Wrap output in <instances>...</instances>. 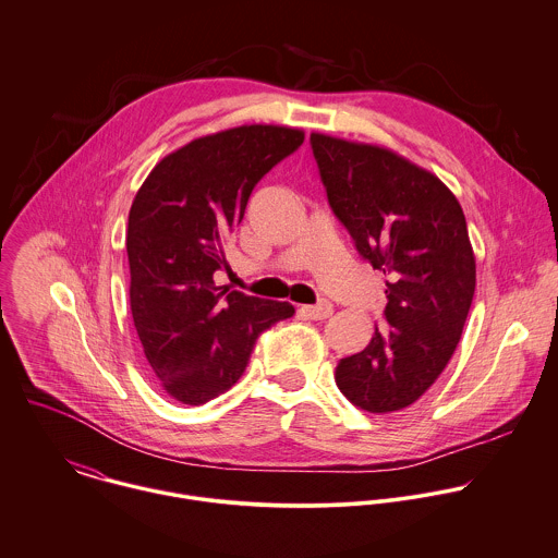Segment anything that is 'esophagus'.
I'll list each match as a JSON object with an SVG mask.
<instances>
[{"label": "esophagus", "mask_w": 558, "mask_h": 558, "mask_svg": "<svg viewBox=\"0 0 558 558\" xmlns=\"http://www.w3.org/2000/svg\"><path fill=\"white\" fill-rule=\"evenodd\" d=\"M299 314L310 318V320H323V318H329L333 314V305L329 301H320L316 305H303L299 310Z\"/></svg>", "instance_id": "1"}]
</instances>
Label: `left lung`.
<instances>
[{
	"label": "left lung",
	"instance_id": "obj_1",
	"mask_svg": "<svg viewBox=\"0 0 558 558\" xmlns=\"http://www.w3.org/2000/svg\"><path fill=\"white\" fill-rule=\"evenodd\" d=\"M336 216L385 279V325L336 366L340 391L371 413L415 402L450 362L474 299L476 257L463 209L437 175L368 143L314 132Z\"/></svg>",
	"mask_w": 558,
	"mask_h": 558
}]
</instances>
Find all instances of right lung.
Wrapping results in <instances>:
<instances>
[{
	"label": "right lung",
	"instance_id": "add662e5",
	"mask_svg": "<svg viewBox=\"0 0 558 558\" xmlns=\"http://www.w3.org/2000/svg\"><path fill=\"white\" fill-rule=\"evenodd\" d=\"M305 132L240 125L165 156L138 187L128 222L130 307L162 389L205 404L246 368L257 336L294 307L214 283L227 235L255 184L296 151Z\"/></svg>",
	"mask_w": 558,
	"mask_h": 558
}]
</instances>
